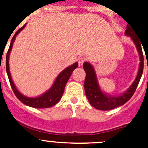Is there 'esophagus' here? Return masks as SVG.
Segmentation results:
<instances>
[{"mask_svg": "<svg viewBox=\"0 0 148 148\" xmlns=\"http://www.w3.org/2000/svg\"><path fill=\"white\" fill-rule=\"evenodd\" d=\"M86 61V59L84 58H83V57H81V58H79L78 59V65L79 66H82L83 65V64L84 63V61Z\"/></svg>", "mask_w": 148, "mask_h": 148, "instance_id": "1", "label": "esophagus"}]
</instances>
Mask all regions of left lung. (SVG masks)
<instances>
[{
  "label": "left lung",
  "instance_id": "left-lung-1",
  "mask_svg": "<svg viewBox=\"0 0 148 148\" xmlns=\"http://www.w3.org/2000/svg\"><path fill=\"white\" fill-rule=\"evenodd\" d=\"M129 25L127 26L125 34L127 36H130L135 44L138 54H139L140 64H139L138 74H137L135 81L133 82L132 85L128 88L126 92L119 96L108 95V94L103 92L99 87L94 68L90 63H84L83 68L86 73V78L84 81V90H85L86 96L90 104L93 108L100 110H110L114 109L125 104L127 101L130 100V98L134 94L142 77L144 68V57L142 46H141V40H139L138 38L136 37V34H135V32Z\"/></svg>",
  "mask_w": 148,
  "mask_h": 148
}]
</instances>
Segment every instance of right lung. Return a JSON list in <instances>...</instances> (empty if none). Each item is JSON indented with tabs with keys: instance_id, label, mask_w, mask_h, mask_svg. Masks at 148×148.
Returning a JSON list of instances; mask_svg holds the SVG:
<instances>
[{
	"instance_id": "1",
	"label": "right lung",
	"mask_w": 148,
	"mask_h": 148,
	"mask_svg": "<svg viewBox=\"0 0 148 148\" xmlns=\"http://www.w3.org/2000/svg\"><path fill=\"white\" fill-rule=\"evenodd\" d=\"M26 24H24L21 28L19 29L15 32V35H14L12 37V38L10 48L8 49L7 54H6V68L8 78H9V80H10V85H11L13 92H14L15 95H16V97L18 98L23 104L35 108H51V107H53L55 104H57V103L60 101L61 98L62 97V95L63 93H64V91L65 85H66L67 81L69 80L70 75H72L73 70H75V68L78 67V63H75V64H73V65L68 66L67 68H66V69H64V70H63L59 75H58V77L56 78V81H55L54 84H53V85L52 86V87H51L49 90H47L45 93L43 94V95H40V96L36 98H29L22 95V94L17 90L15 84L13 83L12 80L11 74H10V72L9 58H10V51L12 50L13 43L15 41L16 35L24 28Z\"/></svg>"
}]
</instances>
